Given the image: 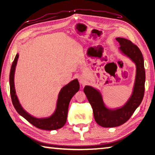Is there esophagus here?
<instances>
[{"instance_id":"obj_1","label":"esophagus","mask_w":155,"mask_h":155,"mask_svg":"<svg viewBox=\"0 0 155 155\" xmlns=\"http://www.w3.org/2000/svg\"><path fill=\"white\" fill-rule=\"evenodd\" d=\"M78 80H79V82H80V83H81V84H83L84 83V81H83V79L82 78H78Z\"/></svg>"}]
</instances>
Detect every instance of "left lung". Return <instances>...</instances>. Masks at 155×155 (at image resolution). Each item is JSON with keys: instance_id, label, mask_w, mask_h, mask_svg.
Instances as JSON below:
<instances>
[{"instance_id": "8db88e82", "label": "left lung", "mask_w": 155, "mask_h": 155, "mask_svg": "<svg viewBox=\"0 0 155 155\" xmlns=\"http://www.w3.org/2000/svg\"><path fill=\"white\" fill-rule=\"evenodd\" d=\"M120 44L122 53L130 58L136 64V77L133 91L129 99L123 107L116 109H109L105 107L99 91L91 86H85L86 94L92 108L95 121L103 127H116L124 124L129 119L143 101L145 83V70L142 52L137 45L124 38H117Z\"/></svg>"}]
</instances>
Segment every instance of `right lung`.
I'll list each match as a JSON object with an SVG mask.
<instances>
[{
  "label": "right lung",
  "instance_id": "add662e5",
  "mask_svg": "<svg viewBox=\"0 0 155 155\" xmlns=\"http://www.w3.org/2000/svg\"><path fill=\"white\" fill-rule=\"evenodd\" d=\"M18 56V54H16L11 66L9 76L11 97L13 106H14L16 110L20 115H21L26 120H27L29 123L37 128H40V129L52 130L62 128L67 122L69 103H70L72 97L74 96L76 93H77L80 88V85L78 80L74 79L71 81L68 84L61 88L58 94L57 107H56L54 113L51 117L41 118L32 117L22 107L16 94L14 78L15 68L16 63H17Z\"/></svg>",
  "mask_w": 155,
  "mask_h": 155
}]
</instances>
